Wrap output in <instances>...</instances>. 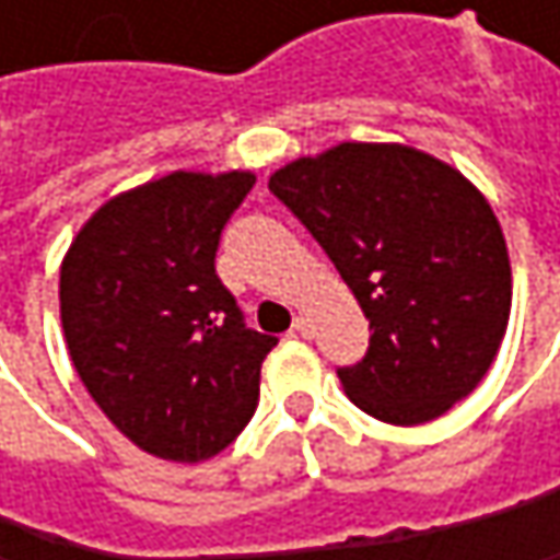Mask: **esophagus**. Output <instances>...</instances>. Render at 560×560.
<instances>
[{
  "label": "esophagus",
  "mask_w": 560,
  "mask_h": 560,
  "mask_svg": "<svg viewBox=\"0 0 560 560\" xmlns=\"http://www.w3.org/2000/svg\"><path fill=\"white\" fill-rule=\"evenodd\" d=\"M291 330H294L298 337H311V317H307V314H298V317H294V327H291Z\"/></svg>",
  "instance_id": "obj_1"
}]
</instances>
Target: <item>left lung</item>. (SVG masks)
I'll return each instance as SVG.
<instances>
[{"label":"left lung","mask_w":560,"mask_h":560,"mask_svg":"<svg viewBox=\"0 0 560 560\" xmlns=\"http://www.w3.org/2000/svg\"><path fill=\"white\" fill-rule=\"evenodd\" d=\"M269 190L311 230L370 317V350L340 383L386 424L451 411L493 366L512 269L490 200L447 162L398 142L294 159Z\"/></svg>","instance_id":"obj_1"}]
</instances>
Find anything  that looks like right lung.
I'll use <instances>...</instances> for the list:
<instances>
[{"instance_id":"right-lung-1","label":"right lung","mask_w":560,"mask_h":560,"mask_svg":"<svg viewBox=\"0 0 560 560\" xmlns=\"http://www.w3.org/2000/svg\"><path fill=\"white\" fill-rule=\"evenodd\" d=\"M253 171H171L109 197L60 262V324L80 383L145 454L200 464L256 411L262 360L217 279L226 220Z\"/></svg>"}]
</instances>
